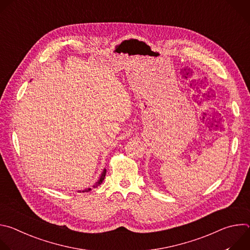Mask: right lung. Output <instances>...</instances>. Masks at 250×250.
<instances>
[{"mask_svg": "<svg viewBox=\"0 0 250 250\" xmlns=\"http://www.w3.org/2000/svg\"><path fill=\"white\" fill-rule=\"evenodd\" d=\"M105 173H106V170H105V169H104V171H103V173H102V175H101V177H100V179L98 180V182H96V184L93 186V188H97L98 186H100V185L103 183V181H104V179ZM89 191H91V188L85 189V190H83L82 192H89ZM79 192H81V191H79Z\"/></svg>", "mask_w": 250, "mask_h": 250, "instance_id": "add662e5", "label": "right lung"}]
</instances>
